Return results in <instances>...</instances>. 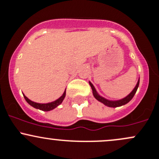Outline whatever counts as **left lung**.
<instances>
[{"mask_svg":"<svg viewBox=\"0 0 159 159\" xmlns=\"http://www.w3.org/2000/svg\"><path fill=\"white\" fill-rule=\"evenodd\" d=\"M89 84H90V85H91V89H92L93 97H94V98H96L98 101L101 102V103H103V104L106 105V106H107V107H120V106H123V105L126 104V103H129V102L133 99V98L134 97L135 93H136V92L137 89H138L139 84V80L138 82H137V84L136 85V87L134 88V89L132 91V92L130 93L129 94L127 95L126 98H123V99H121V100H118V101H110V100H107V99H106V98H103V97H101V95L98 94V93L97 92L96 89H95V88L93 87V85L91 84V82H90L89 81Z\"/></svg>","mask_w":159,"mask_h":159,"instance_id":"8db88e82","label":"left lung"}]
</instances>
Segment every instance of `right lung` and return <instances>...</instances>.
<instances>
[{
	"instance_id": "right-lung-1",
	"label": "right lung",
	"mask_w": 159,
	"mask_h": 159,
	"mask_svg": "<svg viewBox=\"0 0 159 159\" xmlns=\"http://www.w3.org/2000/svg\"><path fill=\"white\" fill-rule=\"evenodd\" d=\"M66 89L65 91V92L63 93V94L58 99L56 100V101L51 102V103H36V102H33L30 101V99H28L24 94H23V97H24L25 100H26V102L29 103L30 105H31L32 107H33L34 108H36V109H39L41 110H43V111H50V110L55 109L56 107H57L59 104H61L62 103L63 100H64L65 97H66Z\"/></svg>"
}]
</instances>
